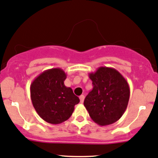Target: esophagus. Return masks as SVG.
Returning a JSON list of instances; mask_svg holds the SVG:
<instances>
[{
	"instance_id": "obj_1",
	"label": "esophagus",
	"mask_w": 158,
	"mask_h": 158,
	"mask_svg": "<svg viewBox=\"0 0 158 158\" xmlns=\"http://www.w3.org/2000/svg\"><path fill=\"white\" fill-rule=\"evenodd\" d=\"M84 99H85V96H84L83 95H81V96H79V99H80V102H81V103H82V102H83Z\"/></svg>"
}]
</instances>
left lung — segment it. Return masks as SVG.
Returning a JSON list of instances; mask_svg holds the SVG:
<instances>
[{
  "mask_svg": "<svg viewBox=\"0 0 158 158\" xmlns=\"http://www.w3.org/2000/svg\"><path fill=\"white\" fill-rule=\"evenodd\" d=\"M93 89L84 100L92 120L99 126H107L120 120L127 107L130 86L116 69L101 66L89 74Z\"/></svg>",
  "mask_w": 158,
  "mask_h": 158,
  "instance_id": "8db88e82",
  "label": "left lung"
}]
</instances>
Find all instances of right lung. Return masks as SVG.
I'll return each instance as SVG.
<instances>
[{
	"label": "right lung",
	"mask_w": 158,
	"mask_h": 158,
	"mask_svg": "<svg viewBox=\"0 0 158 158\" xmlns=\"http://www.w3.org/2000/svg\"><path fill=\"white\" fill-rule=\"evenodd\" d=\"M66 74L60 68L44 71L37 76L30 86L32 104L42 120L52 124H59L72 116L78 96L64 81Z\"/></svg>",
	"instance_id": "1"
}]
</instances>
